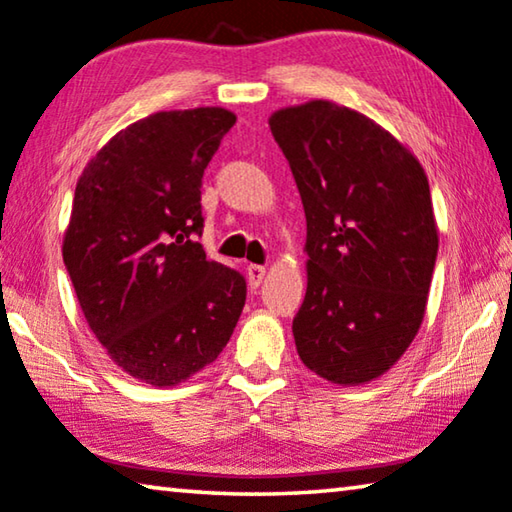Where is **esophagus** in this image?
<instances>
[{
  "mask_svg": "<svg viewBox=\"0 0 512 512\" xmlns=\"http://www.w3.org/2000/svg\"><path fill=\"white\" fill-rule=\"evenodd\" d=\"M264 275H266V269H264V266H259V264H250V266H248V282H250V287L257 289L259 285H262Z\"/></svg>",
  "mask_w": 512,
  "mask_h": 512,
  "instance_id": "34e87169",
  "label": "esophagus"
}]
</instances>
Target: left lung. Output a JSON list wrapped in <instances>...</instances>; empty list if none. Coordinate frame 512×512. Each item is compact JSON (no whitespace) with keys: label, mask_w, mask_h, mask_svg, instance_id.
<instances>
[{"label":"left lung","mask_w":512,"mask_h":512,"mask_svg":"<svg viewBox=\"0 0 512 512\" xmlns=\"http://www.w3.org/2000/svg\"><path fill=\"white\" fill-rule=\"evenodd\" d=\"M269 125L307 218L296 351L330 383H369L424 321L437 259L428 177L387 129L335 102L280 109Z\"/></svg>","instance_id":"left-lung-1"}]
</instances>
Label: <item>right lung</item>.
Segmentation results:
<instances>
[{
	"mask_svg": "<svg viewBox=\"0 0 512 512\" xmlns=\"http://www.w3.org/2000/svg\"><path fill=\"white\" fill-rule=\"evenodd\" d=\"M232 111H159L118 132L81 173L63 262L97 342L129 376L173 387L230 342L246 280L209 262L202 175Z\"/></svg>",
	"mask_w": 512,
	"mask_h": 512,
	"instance_id": "add662e5",
	"label": "right lung"
}]
</instances>
